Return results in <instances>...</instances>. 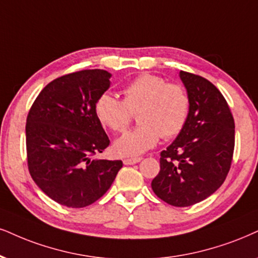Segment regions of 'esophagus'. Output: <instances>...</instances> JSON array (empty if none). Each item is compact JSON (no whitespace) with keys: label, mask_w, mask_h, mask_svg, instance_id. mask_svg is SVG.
I'll use <instances>...</instances> for the list:
<instances>
[{"label":"esophagus","mask_w":258,"mask_h":258,"mask_svg":"<svg viewBox=\"0 0 258 258\" xmlns=\"http://www.w3.org/2000/svg\"><path fill=\"white\" fill-rule=\"evenodd\" d=\"M142 160V158H126V159H124L123 160V163L125 164V165H134V164H138L139 161H141Z\"/></svg>","instance_id":"esophagus-1"}]
</instances>
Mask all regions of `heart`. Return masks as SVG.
Returning <instances> with one entry per match:
<instances>
[{"label": "heart", "mask_w": 258, "mask_h": 258, "mask_svg": "<svg viewBox=\"0 0 258 258\" xmlns=\"http://www.w3.org/2000/svg\"><path fill=\"white\" fill-rule=\"evenodd\" d=\"M123 100L110 93L99 95L94 104L98 120L113 133H124L138 112L140 125L114 142L119 155H139L158 144L172 139L185 126L190 97L180 84L167 82L152 74L140 75L122 91Z\"/></svg>", "instance_id": "1"}]
</instances>
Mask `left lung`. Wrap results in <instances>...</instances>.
I'll list each match as a JSON object with an SVG mask.
<instances>
[{
	"label": "left lung",
	"mask_w": 258,
	"mask_h": 258,
	"mask_svg": "<svg viewBox=\"0 0 258 258\" xmlns=\"http://www.w3.org/2000/svg\"><path fill=\"white\" fill-rule=\"evenodd\" d=\"M190 97L186 124L160 153V171L152 180L159 199L187 207L222 185L234 151V119L221 92L202 76L180 71Z\"/></svg>",
	"instance_id": "1"
}]
</instances>
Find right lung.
Segmentation results:
<instances>
[{
    "instance_id": "right-lung-1",
    "label": "right lung",
    "mask_w": 258,
    "mask_h": 258,
    "mask_svg": "<svg viewBox=\"0 0 258 258\" xmlns=\"http://www.w3.org/2000/svg\"><path fill=\"white\" fill-rule=\"evenodd\" d=\"M103 69L71 73L47 84L26 119L27 166L50 199L69 208L99 200L123 166L120 160H93L110 140L95 117L94 104L110 87Z\"/></svg>"
}]
</instances>
